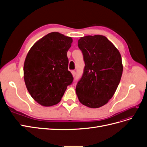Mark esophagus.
Returning a JSON list of instances; mask_svg holds the SVG:
<instances>
[{
	"instance_id": "1",
	"label": "esophagus",
	"mask_w": 147,
	"mask_h": 147,
	"mask_svg": "<svg viewBox=\"0 0 147 147\" xmlns=\"http://www.w3.org/2000/svg\"><path fill=\"white\" fill-rule=\"evenodd\" d=\"M72 75L74 77L75 76V75H76V72H75V71H74V70L72 71Z\"/></svg>"
}]
</instances>
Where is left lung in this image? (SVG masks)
I'll return each instance as SVG.
<instances>
[{
	"mask_svg": "<svg viewBox=\"0 0 147 147\" xmlns=\"http://www.w3.org/2000/svg\"><path fill=\"white\" fill-rule=\"evenodd\" d=\"M78 46L85 64L75 90L78 100L88 107H100L113 97L119 83L123 68L121 55L100 35L81 37Z\"/></svg>",
	"mask_w": 147,
	"mask_h": 147,
	"instance_id": "1",
	"label": "left lung"
}]
</instances>
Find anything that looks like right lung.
I'll use <instances>...</instances> for the list:
<instances>
[{
	"label": "right lung",
	"instance_id": "add662e5",
	"mask_svg": "<svg viewBox=\"0 0 147 147\" xmlns=\"http://www.w3.org/2000/svg\"><path fill=\"white\" fill-rule=\"evenodd\" d=\"M72 43L71 37L51 32L35 43L26 57V88L32 98L43 106L58 104L67 87L72 83L67 56Z\"/></svg>",
	"mask_w": 147,
	"mask_h": 147
}]
</instances>
